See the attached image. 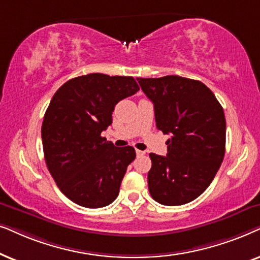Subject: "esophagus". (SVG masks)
I'll list each match as a JSON object with an SVG mask.
<instances>
[{"label": "esophagus", "mask_w": 260, "mask_h": 260, "mask_svg": "<svg viewBox=\"0 0 260 260\" xmlns=\"http://www.w3.org/2000/svg\"><path fill=\"white\" fill-rule=\"evenodd\" d=\"M136 153H137V155H144L145 154V151H141V150H136Z\"/></svg>", "instance_id": "34e87169"}]
</instances>
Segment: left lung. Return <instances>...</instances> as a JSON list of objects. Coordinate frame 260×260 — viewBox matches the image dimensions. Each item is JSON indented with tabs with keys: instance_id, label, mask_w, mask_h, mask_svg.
<instances>
[{
	"instance_id": "obj_1",
	"label": "left lung",
	"mask_w": 260,
	"mask_h": 260,
	"mask_svg": "<svg viewBox=\"0 0 260 260\" xmlns=\"http://www.w3.org/2000/svg\"><path fill=\"white\" fill-rule=\"evenodd\" d=\"M154 106L166 157L150 153L148 190L164 206L191 202L208 188L224 157L226 119L215 95L202 82L179 76L137 78Z\"/></svg>"
}]
</instances>
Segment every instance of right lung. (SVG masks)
<instances>
[{"mask_svg":"<svg viewBox=\"0 0 260 260\" xmlns=\"http://www.w3.org/2000/svg\"><path fill=\"white\" fill-rule=\"evenodd\" d=\"M138 90L133 77L89 74L55 91L45 113L41 139L48 171L72 202L102 208L119 195L136 150L115 147L101 133L112 124L116 103Z\"/></svg>","mask_w":260,"mask_h":260,"instance_id":"right-lung-1","label":"right lung"}]
</instances>
